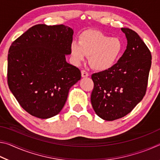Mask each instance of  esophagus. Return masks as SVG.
<instances>
[{
  "label": "esophagus",
  "instance_id": "34e87169",
  "mask_svg": "<svg viewBox=\"0 0 160 160\" xmlns=\"http://www.w3.org/2000/svg\"><path fill=\"white\" fill-rule=\"evenodd\" d=\"M81 74H82V78L89 76V73H88V72L86 71L85 70H82V71H81Z\"/></svg>",
  "mask_w": 160,
  "mask_h": 160
}]
</instances>
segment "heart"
Returning a JSON list of instances; mask_svg holds the SVG:
<instances>
[{"mask_svg": "<svg viewBox=\"0 0 160 160\" xmlns=\"http://www.w3.org/2000/svg\"><path fill=\"white\" fill-rule=\"evenodd\" d=\"M123 50V45L120 39L93 30L83 32L79 37V42L73 41L70 44V53L75 63H80L89 55V63L97 70L112 68Z\"/></svg>", "mask_w": 160, "mask_h": 160, "instance_id": "heart-1", "label": "heart"}]
</instances>
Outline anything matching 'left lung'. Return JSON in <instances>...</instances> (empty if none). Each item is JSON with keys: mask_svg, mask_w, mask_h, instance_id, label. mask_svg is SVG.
<instances>
[{"mask_svg": "<svg viewBox=\"0 0 160 160\" xmlns=\"http://www.w3.org/2000/svg\"><path fill=\"white\" fill-rule=\"evenodd\" d=\"M121 30L128 41L123 56L112 68L92 75V105L106 121L123 117L142 99L152 63L150 51L139 35L127 28Z\"/></svg>", "mask_w": 160, "mask_h": 160, "instance_id": "8db88e82", "label": "left lung"}]
</instances>
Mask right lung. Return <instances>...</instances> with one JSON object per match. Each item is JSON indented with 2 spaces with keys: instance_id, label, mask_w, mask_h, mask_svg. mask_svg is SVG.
<instances>
[{
  "instance_id": "add662e5",
  "label": "right lung",
  "mask_w": 160,
  "mask_h": 160,
  "mask_svg": "<svg viewBox=\"0 0 160 160\" xmlns=\"http://www.w3.org/2000/svg\"><path fill=\"white\" fill-rule=\"evenodd\" d=\"M73 31L63 25L29 28L12 43L8 55V85L32 116L48 118L64 107L70 88L81 78L67 63Z\"/></svg>"
}]
</instances>
